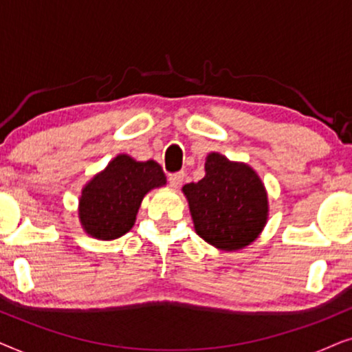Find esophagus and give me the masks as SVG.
Here are the masks:
<instances>
[{
    "label": "esophagus",
    "mask_w": 352,
    "mask_h": 352,
    "mask_svg": "<svg viewBox=\"0 0 352 352\" xmlns=\"http://www.w3.org/2000/svg\"><path fill=\"white\" fill-rule=\"evenodd\" d=\"M184 173H176V175H170V177H168V182H170V186L173 187V189H179L182 181H184Z\"/></svg>",
    "instance_id": "1"
}]
</instances>
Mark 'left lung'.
<instances>
[{"label":"left lung","mask_w":352,"mask_h":352,"mask_svg":"<svg viewBox=\"0 0 352 352\" xmlns=\"http://www.w3.org/2000/svg\"><path fill=\"white\" fill-rule=\"evenodd\" d=\"M182 194L197 235L223 252L248 247L266 228L267 190L248 163L211 152L206 155L205 176L186 184Z\"/></svg>","instance_id":"obj_1"}]
</instances>
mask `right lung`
<instances>
[{
  "instance_id": "1",
  "label": "right lung",
  "mask_w": 352,
  "mask_h": 352,
  "mask_svg": "<svg viewBox=\"0 0 352 352\" xmlns=\"http://www.w3.org/2000/svg\"><path fill=\"white\" fill-rule=\"evenodd\" d=\"M166 184L157 162H138L118 153L86 182L78 200V219L89 237L113 240L133 229L142 199Z\"/></svg>"
}]
</instances>
